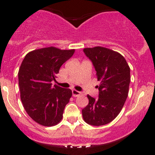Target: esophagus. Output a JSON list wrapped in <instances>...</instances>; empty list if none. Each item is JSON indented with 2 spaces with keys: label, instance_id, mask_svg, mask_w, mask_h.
<instances>
[{
  "label": "esophagus",
  "instance_id": "esophagus-1",
  "mask_svg": "<svg viewBox=\"0 0 155 155\" xmlns=\"http://www.w3.org/2000/svg\"><path fill=\"white\" fill-rule=\"evenodd\" d=\"M72 94H73V96L74 97H76L79 96V95L81 94V92L78 91L76 90H73L72 91Z\"/></svg>",
  "mask_w": 155,
  "mask_h": 155
}]
</instances>
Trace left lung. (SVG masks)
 <instances>
[{
  "label": "left lung",
  "instance_id": "left-lung-1",
  "mask_svg": "<svg viewBox=\"0 0 155 155\" xmlns=\"http://www.w3.org/2000/svg\"><path fill=\"white\" fill-rule=\"evenodd\" d=\"M83 51L93 64L101 83L97 99L87 95L89 103L82 110V117L91 125H104L115 119L124 107L130 70L121 54L109 48L97 46L85 48Z\"/></svg>",
  "mask_w": 155,
  "mask_h": 155
}]
</instances>
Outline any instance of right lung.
<instances>
[{"mask_svg": "<svg viewBox=\"0 0 155 155\" xmlns=\"http://www.w3.org/2000/svg\"><path fill=\"white\" fill-rule=\"evenodd\" d=\"M74 51L52 46L40 48L28 53L21 62L18 73L21 101L29 116L41 125L54 126L62 119L72 91L51 86V82Z\"/></svg>", "mask_w": 155, "mask_h": 155, "instance_id": "right-lung-1", "label": "right lung"}]
</instances>
